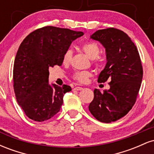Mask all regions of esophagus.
<instances>
[{
    "mask_svg": "<svg viewBox=\"0 0 154 154\" xmlns=\"http://www.w3.org/2000/svg\"><path fill=\"white\" fill-rule=\"evenodd\" d=\"M83 88L82 87H76L74 88V90H75V91H82Z\"/></svg>",
    "mask_w": 154,
    "mask_h": 154,
    "instance_id": "esophagus-1",
    "label": "esophagus"
}]
</instances>
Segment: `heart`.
<instances>
[{"mask_svg": "<svg viewBox=\"0 0 154 154\" xmlns=\"http://www.w3.org/2000/svg\"><path fill=\"white\" fill-rule=\"evenodd\" d=\"M82 51L87 55V56L91 60L97 59L100 54V47L96 43L93 42L85 43L82 46ZM72 58V51L68 49L65 51L63 56V63L64 64H69L71 62ZM92 76L91 72L88 71H77L73 74V79L79 83H85L88 82L89 77Z\"/></svg>", "mask_w": 154, "mask_h": 154, "instance_id": "obj_1", "label": "heart"}]
</instances>
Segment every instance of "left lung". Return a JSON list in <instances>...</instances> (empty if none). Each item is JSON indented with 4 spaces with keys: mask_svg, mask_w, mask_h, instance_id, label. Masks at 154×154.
I'll return each mask as SVG.
<instances>
[{
    "mask_svg": "<svg viewBox=\"0 0 154 154\" xmlns=\"http://www.w3.org/2000/svg\"><path fill=\"white\" fill-rule=\"evenodd\" d=\"M106 49V64L98 82L107 80L110 88L94 90V98L89 111L104 123L115 122L131 110L135 104L143 79V66L137 48L126 33L116 28L99 29L91 36Z\"/></svg>",
    "mask_w": 154,
    "mask_h": 154,
    "instance_id": "8db88e82",
    "label": "left lung"
}]
</instances>
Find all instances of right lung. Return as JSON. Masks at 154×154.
<instances>
[{
	"label": "right lung",
	"instance_id": "right-lung-1",
	"mask_svg": "<svg viewBox=\"0 0 154 154\" xmlns=\"http://www.w3.org/2000/svg\"><path fill=\"white\" fill-rule=\"evenodd\" d=\"M83 35L47 26L33 31L21 43L14 64V89L19 105L29 119L43 122L60 111L63 95L72 88L49 84L48 69L61 66L65 51Z\"/></svg>",
	"mask_w": 154,
	"mask_h": 154
}]
</instances>
